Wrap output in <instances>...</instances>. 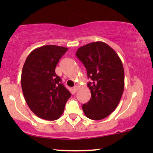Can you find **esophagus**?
Wrapping results in <instances>:
<instances>
[{"label": "esophagus", "instance_id": "obj_1", "mask_svg": "<svg viewBox=\"0 0 153 153\" xmlns=\"http://www.w3.org/2000/svg\"><path fill=\"white\" fill-rule=\"evenodd\" d=\"M73 91H74V92H76L77 91V90H78V86H77V85H75L74 87H73Z\"/></svg>", "mask_w": 153, "mask_h": 153}]
</instances>
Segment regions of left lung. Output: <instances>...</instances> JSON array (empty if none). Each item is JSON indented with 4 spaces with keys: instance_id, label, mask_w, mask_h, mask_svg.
Wrapping results in <instances>:
<instances>
[{
    "instance_id": "8db88e82",
    "label": "left lung",
    "mask_w": 153,
    "mask_h": 153,
    "mask_svg": "<svg viewBox=\"0 0 153 153\" xmlns=\"http://www.w3.org/2000/svg\"><path fill=\"white\" fill-rule=\"evenodd\" d=\"M77 57L87 70L91 82L88 87L91 98L82 108L88 118L101 120L110 115L118 106L124 88V71L118 54L102 42L80 47Z\"/></svg>"
}]
</instances>
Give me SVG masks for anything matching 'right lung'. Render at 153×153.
<instances>
[{
  "instance_id": "add662e5",
  "label": "right lung",
  "mask_w": 153,
  "mask_h": 153,
  "mask_svg": "<svg viewBox=\"0 0 153 153\" xmlns=\"http://www.w3.org/2000/svg\"><path fill=\"white\" fill-rule=\"evenodd\" d=\"M68 50L56 45L38 47L29 54L23 67L21 82L26 102L35 115L45 120L59 119L71 96L55 73L59 59Z\"/></svg>"
}]
</instances>
